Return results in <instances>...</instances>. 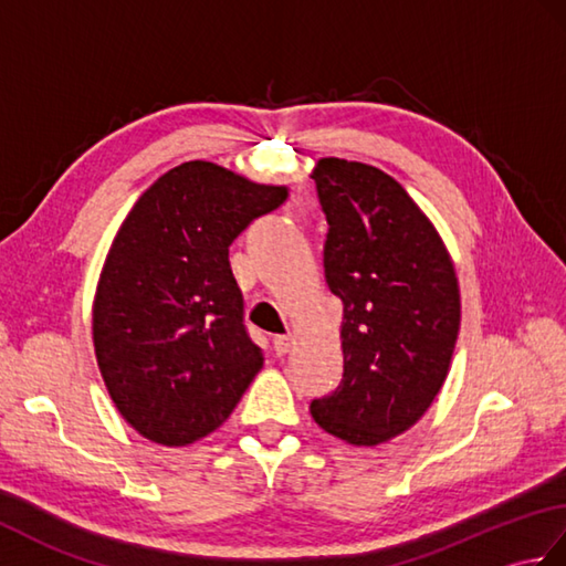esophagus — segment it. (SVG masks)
<instances>
[{"mask_svg":"<svg viewBox=\"0 0 566 566\" xmlns=\"http://www.w3.org/2000/svg\"><path fill=\"white\" fill-rule=\"evenodd\" d=\"M272 343H274V353L280 355V357L290 353V347H292V338H290V335H276V338H274Z\"/></svg>","mask_w":566,"mask_h":566,"instance_id":"obj_1","label":"esophagus"}]
</instances>
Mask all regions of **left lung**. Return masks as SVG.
<instances>
[{
  "instance_id": "left-lung-1",
  "label": "left lung",
  "mask_w": 566,
  "mask_h": 566,
  "mask_svg": "<svg viewBox=\"0 0 566 566\" xmlns=\"http://www.w3.org/2000/svg\"><path fill=\"white\" fill-rule=\"evenodd\" d=\"M328 290L343 302V381L311 401L316 423L357 448L401 436L436 399L460 333V286L436 226L387 172L323 158Z\"/></svg>"
}]
</instances>
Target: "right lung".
<instances>
[{"instance_id":"add662e5","label":"right lung","mask_w":566,"mask_h":566,"mask_svg":"<svg viewBox=\"0 0 566 566\" xmlns=\"http://www.w3.org/2000/svg\"><path fill=\"white\" fill-rule=\"evenodd\" d=\"M284 199L286 187L191 160L143 191L118 228L92 335L112 401L143 438L182 448L209 436L255 379L262 350L228 245Z\"/></svg>"}]
</instances>
